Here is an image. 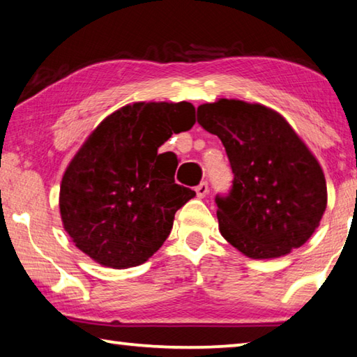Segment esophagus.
<instances>
[{"label": "esophagus", "mask_w": 357, "mask_h": 357, "mask_svg": "<svg viewBox=\"0 0 357 357\" xmlns=\"http://www.w3.org/2000/svg\"><path fill=\"white\" fill-rule=\"evenodd\" d=\"M195 192H197V197H198V198H204V197H206L208 192H209V185H208L206 181H203V183L198 184V185L195 187Z\"/></svg>", "instance_id": "1"}]
</instances>
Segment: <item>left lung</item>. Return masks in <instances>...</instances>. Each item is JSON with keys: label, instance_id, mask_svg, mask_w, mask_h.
Here are the masks:
<instances>
[{"label": "left lung", "instance_id": "left-lung-1", "mask_svg": "<svg viewBox=\"0 0 357 357\" xmlns=\"http://www.w3.org/2000/svg\"><path fill=\"white\" fill-rule=\"evenodd\" d=\"M197 121L225 146L234 178L217 195L222 236L250 258H277L309 239L324 214L321 167L279 113L220 99L197 108Z\"/></svg>", "mask_w": 357, "mask_h": 357}]
</instances>
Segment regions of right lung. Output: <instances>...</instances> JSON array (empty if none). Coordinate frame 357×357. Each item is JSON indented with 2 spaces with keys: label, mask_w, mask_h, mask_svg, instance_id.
<instances>
[{
  "label": "right lung",
  "mask_w": 357,
  "mask_h": 357,
  "mask_svg": "<svg viewBox=\"0 0 357 357\" xmlns=\"http://www.w3.org/2000/svg\"><path fill=\"white\" fill-rule=\"evenodd\" d=\"M193 124L189 102H138L102 121L72 159L59 192L63 225L78 249L116 269L142 264L160 249L176 211L195 192L174 183L176 155L160 162L157 149Z\"/></svg>",
  "instance_id": "add662e5"
}]
</instances>
